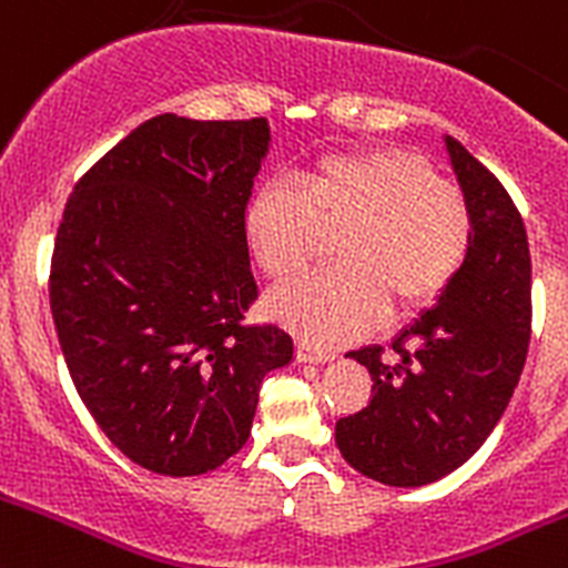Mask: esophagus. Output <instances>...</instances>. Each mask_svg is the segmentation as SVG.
<instances>
[{
	"mask_svg": "<svg viewBox=\"0 0 568 568\" xmlns=\"http://www.w3.org/2000/svg\"><path fill=\"white\" fill-rule=\"evenodd\" d=\"M296 361L313 363V366H322V363L333 361V355H329V352H322V349H313V346H307V344H300V346H296Z\"/></svg>",
	"mask_w": 568,
	"mask_h": 568,
	"instance_id": "obj_1",
	"label": "esophagus"
}]
</instances>
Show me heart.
<instances>
[{"label": "heart", "instance_id": "heart-1", "mask_svg": "<svg viewBox=\"0 0 568 568\" xmlns=\"http://www.w3.org/2000/svg\"><path fill=\"white\" fill-rule=\"evenodd\" d=\"M344 227L335 263L272 300V313L313 344H344L390 307L407 316L444 294L466 261L471 213L464 191L422 155L394 146L329 152L261 185L246 200V250L272 283L311 266L322 233Z\"/></svg>", "mask_w": 568, "mask_h": 568}]
</instances>
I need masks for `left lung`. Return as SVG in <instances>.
I'll use <instances>...</instances> for the list:
<instances>
[{
    "instance_id": "left-lung-1",
    "label": "left lung",
    "mask_w": 568,
    "mask_h": 568,
    "mask_svg": "<svg viewBox=\"0 0 568 568\" xmlns=\"http://www.w3.org/2000/svg\"><path fill=\"white\" fill-rule=\"evenodd\" d=\"M449 163L469 202L471 244L436 305L383 346L349 352L372 374V399L335 422L352 469L396 488L436 483L483 447L508 407L530 346V246L497 178L453 135Z\"/></svg>"
}]
</instances>
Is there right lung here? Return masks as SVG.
Wrapping results in <instances>:
<instances>
[{"mask_svg":"<svg viewBox=\"0 0 568 568\" xmlns=\"http://www.w3.org/2000/svg\"><path fill=\"white\" fill-rule=\"evenodd\" d=\"M272 146L266 119L163 113L69 196L49 305L74 388L104 436L155 475L194 477L246 444L268 372L294 361L257 300L241 216Z\"/></svg>","mask_w":568,"mask_h":568,"instance_id":"1","label":"right lung"}]
</instances>
